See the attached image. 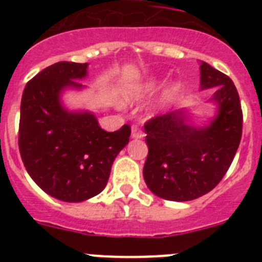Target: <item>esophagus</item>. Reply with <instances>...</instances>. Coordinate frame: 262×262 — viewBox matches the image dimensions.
<instances>
[{
	"label": "esophagus",
	"instance_id": "34e87169",
	"mask_svg": "<svg viewBox=\"0 0 262 262\" xmlns=\"http://www.w3.org/2000/svg\"><path fill=\"white\" fill-rule=\"evenodd\" d=\"M144 136V133H143L142 129L139 128V126L134 124L133 128H131V138L134 139H142Z\"/></svg>",
	"mask_w": 262,
	"mask_h": 262
}]
</instances>
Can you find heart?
<instances>
[{
  "label": "heart",
  "instance_id": "obj_1",
  "mask_svg": "<svg viewBox=\"0 0 262 262\" xmlns=\"http://www.w3.org/2000/svg\"><path fill=\"white\" fill-rule=\"evenodd\" d=\"M157 88L156 81H148L144 84H131L123 89V99L127 103L138 102L152 94Z\"/></svg>",
  "mask_w": 262,
  "mask_h": 262
}]
</instances>
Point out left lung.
I'll use <instances>...</instances> for the list:
<instances>
[{
    "mask_svg": "<svg viewBox=\"0 0 262 262\" xmlns=\"http://www.w3.org/2000/svg\"><path fill=\"white\" fill-rule=\"evenodd\" d=\"M200 69L201 90L215 88L210 101L216 114L209 123L194 126L182 108L144 124L148 156L143 176L148 189L164 200L186 202L211 191L240 144L243 113L232 80L205 61Z\"/></svg>",
    "mask_w": 262,
    "mask_h": 262,
    "instance_id": "left-lung-1",
    "label": "left lung"
}]
</instances>
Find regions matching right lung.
I'll list each match as a JSON object with an SVG mask.
<instances>
[{"label": "right lung", "instance_id": "add662e5", "mask_svg": "<svg viewBox=\"0 0 262 262\" xmlns=\"http://www.w3.org/2000/svg\"><path fill=\"white\" fill-rule=\"evenodd\" d=\"M88 62L59 61L27 82L20 101L19 152L27 173L41 190L64 202H82L105 189L115 157L131 135L99 127L93 113L69 111L67 89L85 88Z\"/></svg>", "mask_w": 262, "mask_h": 262}]
</instances>
